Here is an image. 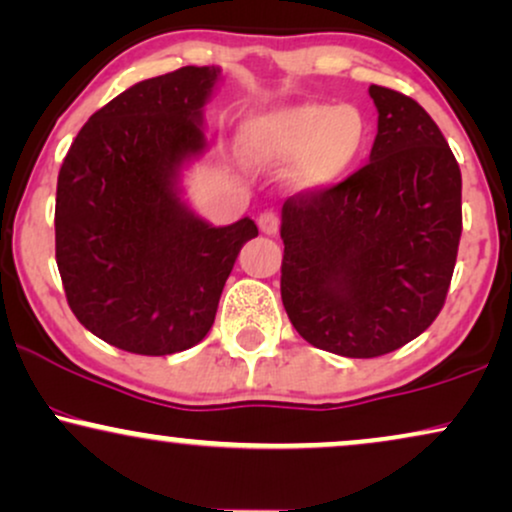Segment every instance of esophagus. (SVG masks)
<instances>
[{
	"label": "esophagus",
	"mask_w": 512,
	"mask_h": 512,
	"mask_svg": "<svg viewBox=\"0 0 512 512\" xmlns=\"http://www.w3.org/2000/svg\"><path fill=\"white\" fill-rule=\"evenodd\" d=\"M257 224H260L262 234L276 236L278 234V226H281V219H278L276 212H262L260 219H257Z\"/></svg>",
	"instance_id": "1"
}]
</instances>
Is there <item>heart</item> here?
<instances>
[{
    "instance_id": "b5f03b06",
    "label": "heart",
    "mask_w": 512,
    "mask_h": 512,
    "mask_svg": "<svg viewBox=\"0 0 512 512\" xmlns=\"http://www.w3.org/2000/svg\"><path fill=\"white\" fill-rule=\"evenodd\" d=\"M371 129L359 108L300 101L274 106L243 122V151L252 165L281 170L297 191L331 189L364 158Z\"/></svg>"
}]
</instances>
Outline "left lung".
Returning <instances> with one entry per match:
<instances>
[{
    "label": "left lung",
    "mask_w": 512,
    "mask_h": 512,
    "mask_svg": "<svg viewBox=\"0 0 512 512\" xmlns=\"http://www.w3.org/2000/svg\"><path fill=\"white\" fill-rule=\"evenodd\" d=\"M368 165L281 210V300L309 345L373 359L442 312L463 231L461 170L425 108L371 84Z\"/></svg>",
    "instance_id": "obj_1"
}]
</instances>
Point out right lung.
<instances>
[{"mask_svg": "<svg viewBox=\"0 0 512 512\" xmlns=\"http://www.w3.org/2000/svg\"><path fill=\"white\" fill-rule=\"evenodd\" d=\"M222 70L186 66L137 82L96 111L56 186V264L87 331L146 357L208 335L250 217L212 226L181 200V170L205 151L203 106Z\"/></svg>", "mask_w": 512, "mask_h": 512, "instance_id": "obj_1", "label": "right lung"}]
</instances>
